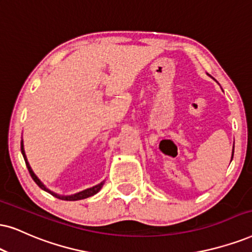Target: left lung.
<instances>
[{
    "mask_svg": "<svg viewBox=\"0 0 252 252\" xmlns=\"http://www.w3.org/2000/svg\"><path fill=\"white\" fill-rule=\"evenodd\" d=\"M232 156H234V151H232ZM232 156H231V160H232Z\"/></svg>",
    "mask_w": 252,
    "mask_h": 252,
    "instance_id": "left-lung-1",
    "label": "left lung"
}]
</instances>
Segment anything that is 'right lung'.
<instances>
[{
  "label": "right lung",
  "mask_w": 252,
  "mask_h": 252,
  "mask_svg": "<svg viewBox=\"0 0 252 252\" xmlns=\"http://www.w3.org/2000/svg\"><path fill=\"white\" fill-rule=\"evenodd\" d=\"M21 151H22V155H23V158H24V160H25V164H27L28 170H29V172H30V176H31V178H32V179H33L34 183H36V184L38 185V186L40 187L41 189H44V190H45V192L50 193L51 195L58 197V199H60V200H66V201H76V200H82V199H86V197L93 196L94 194H96V193L98 192V190L102 189V186H103V184H104V180L101 181L100 184H97V185H95V186L91 187V189H84V190H81V192H78V193H75V194H71V195H62V194L55 193V192H53V190H51V189H47L45 185L41 183L39 178H38V177L36 176V174H34V172L32 171V168H31L30 164H29L28 158H27V155H25L23 139H22V142H21Z\"/></svg>",
  "instance_id": "1"
}]
</instances>
